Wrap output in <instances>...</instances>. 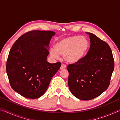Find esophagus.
Listing matches in <instances>:
<instances>
[{
    "instance_id": "1",
    "label": "esophagus",
    "mask_w": 120,
    "mask_h": 120,
    "mask_svg": "<svg viewBox=\"0 0 120 120\" xmlns=\"http://www.w3.org/2000/svg\"><path fill=\"white\" fill-rule=\"evenodd\" d=\"M66 68H67V66H66V65L64 64H62L61 66V67H60V69L62 70V69H65Z\"/></svg>"
}]
</instances>
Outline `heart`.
Returning a JSON list of instances; mask_svg holds the SVG:
<instances>
[{
  "mask_svg": "<svg viewBox=\"0 0 120 120\" xmlns=\"http://www.w3.org/2000/svg\"><path fill=\"white\" fill-rule=\"evenodd\" d=\"M89 48V42L86 37L71 36L59 41L54 45V49H51L50 54L54 58L62 56L67 62L75 64L85 57Z\"/></svg>",
  "mask_w": 120,
  "mask_h": 120,
  "instance_id": "1",
  "label": "heart"
}]
</instances>
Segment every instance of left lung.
I'll return each mask as SVG.
<instances>
[{
  "mask_svg": "<svg viewBox=\"0 0 120 120\" xmlns=\"http://www.w3.org/2000/svg\"><path fill=\"white\" fill-rule=\"evenodd\" d=\"M90 48L79 62L69 64L68 86L72 94L81 100L95 98L108 88L114 69L112 52L108 44L94 34L86 33Z\"/></svg>",
  "mask_w": 120,
  "mask_h": 120,
  "instance_id": "left-lung-1",
  "label": "left lung"
}]
</instances>
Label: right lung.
Returning a JSON list of instances; mask_svg holds the SVG:
<instances>
[{"label": "right lung", "instance_id": "1", "mask_svg": "<svg viewBox=\"0 0 120 120\" xmlns=\"http://www.w3.org/2000/svg\"><path fill=\"white\" fill-rule=\"evenodd\" d=\"M50 31L34 30L24 34L10 50L6 64L9 82L14 91L30 99L39 98L46 92L50 81L61 64H50L46 58Z\"/></svg>", "mask_w": 120, "mask_h": 120}]
</instances>
